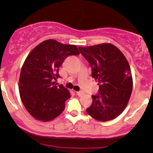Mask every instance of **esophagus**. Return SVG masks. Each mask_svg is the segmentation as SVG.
Returning a JSON list of instances; mask_svg holds the SVG:
<instances>
[{"label": "esophagus", "mask_w": 153, "mask_h": 153, "mask_svg": "<svg viewBox=\"0 0 153 153\" xmlns=\"http://www.w3.org/2000/svg\"><path fill=\"white\" fill-rule=\"evenodd\" d=\"M83 94H84V92H82V91H78V92H76V95H78V96H81Z\"/></svg>", "instance_id": "1"}]
</instances>
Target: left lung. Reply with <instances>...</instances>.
<instances>
[{
	"instance_id": "left-lung-1",
	"label": "left lung",
	"mask_w": 153,
	"mask_h": 153,
	"mask_svg": "<svg viewBox=\"0 0 153 153\" xmlns=\"http://www.w3.org/2000/svg\"><path fill=\"white\" fill-rule=\"evenodd\" d=\"M92 68V76L98 79L99 89L92 95L87 113L100 121L112 120L124 111L132 90L130 67L124 54L110 44L78 47Z\"/></svg>"
}]
</instances>
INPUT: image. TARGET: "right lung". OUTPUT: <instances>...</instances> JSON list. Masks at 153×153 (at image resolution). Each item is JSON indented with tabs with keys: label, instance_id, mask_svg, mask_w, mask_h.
<instances>
[{
	"label": "right lung",
	"instance_id": "add662e5",
	"mask_svg": "<svg viewBox=\"0 0 153 153\" xmlns=\"http://www.w3.org/2000/svg\"><path fill=\"white\" fill-rule=\"evenodd\" d=\"M80 52L75 45L47 40L34 48L21 68L19 92L21 101L32 116L43 121L54 119L64 111L71 97L55 80L61 78L58 69L69 55Z\"/></svg>",
	"mask_w": 153,
	"mask_h": 153
}]
</instances>
